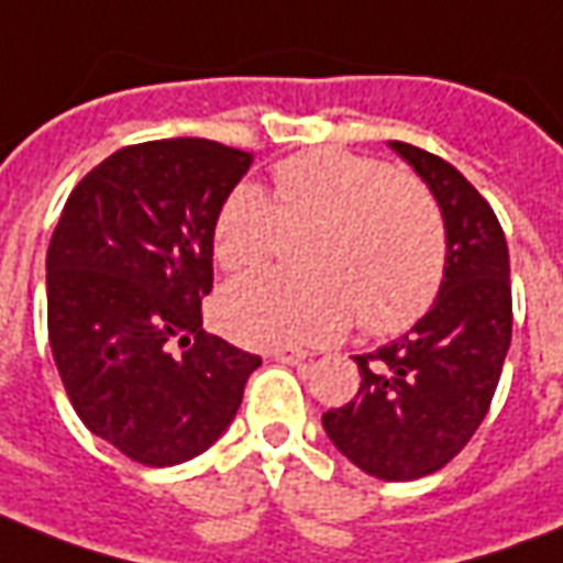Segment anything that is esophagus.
<instances>
[{"label":"esophagus","instance_id":"obj_1","mask_svg":"<svg viewBox=\"0 0 563 563\" xmlns=\"http://www.w3.org/2000/svg\"><path fill=\"white\" fill-rule=\"evenodd\" d=\"M271 357L286 366H301L303 361H307V352H301V349H289V345H286V349H274Z\"/></svg>","mask_w":563,"mask_h":563}]
</instances>
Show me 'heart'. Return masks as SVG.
<instances>
[{"mask_svg": "<svg viewBox=\"0 0 563 563\" xmlns=\"http://www.w3.org/2000/svg\"><path fill=\"white\" fill-rule=\"evenodd\" d=\"M277 206L239 185L220 206L211 250L239 271L271 256L283 227L316 229L303 265L313 274L256 271L218 298V322L239 343H331L361 313L369 334H397L439 298L448 268L444 220L432 197L373 157L313 148L274 169Z\"/></svg>", "mask_w": 563, "mask_h": 563, "instance_id": "obj_1", "label": "heart"}]
</instances>
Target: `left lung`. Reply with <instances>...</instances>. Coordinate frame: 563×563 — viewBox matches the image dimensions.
<instances>
[{"label": "left lung", "instance_id": "8db88e82", "mask_svg": "<svg viewBox=\"0 0 563 563\" xmlns=\"http://www.w3.org/2000/svg\"><path fill=\"white\" fill-rule=\"evenodd\" d=\"M390 148L430 187L448 235L439 298L411 331L355 355L361 387L322 415L334 448L378 481H418L468 444L510 349V256L489 202L456 166L418 145Z\"/></svg>", "mask_w": 563, "mask_h": 563}]
</instances>
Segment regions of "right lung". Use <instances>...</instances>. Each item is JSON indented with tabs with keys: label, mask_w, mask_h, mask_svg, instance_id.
<instances>
[{
	"label": "right lung",
	"mask_w": 563,
	"mask_h": 563,
	"mask_svg": "<svg viewBox=\"0 0 563 563\" xmlns=\"http://www.w3.org/2000/svg\"><path fill=\"white\" fill-rule=\"evenodd\" d=\"M253 154L211 140L119 148L70 190L47 250L53 361L80 420L143 465L227 432L260 355L202 331L211 229Z\"/></svg>",
	"instance_id": "right-lung-1"
}]
</instances>
